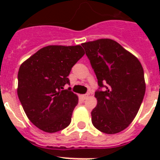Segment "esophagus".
<instances>
[{
  "label": "esophagus",
  "mask_w": 160,
  "mask_h": 160,
  "mask_svg": "<svg viewBox=\"0 0 160 160\" xmlns=\"http://www.w3.org/2000/svg\"><path fill=\"white\" fill-rule=\"evenodd\" d=\"M80 96H81V98H82L83 100H85V99L88 97V94H86V95H81Z\"/></svg>",
  "instance_id": "34e87169"
}]
</instances>
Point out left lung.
<instances>
[{"mask_svg":"<svg viewBox=\"0 0 160 160\" xmlns=\"http://www.w3.org/2000/svg\"><path fill=\"white\" fill-rule=\"evenodd\" d=\"M95 71L100 88L97 105L91 111L93 125L113 134L131 124L145 93L144 70L133 54L111 39L81 44Z\"/></svg>","mask_w":160,"mask_h":160,"instance_id":"left-lung-1","label":"left lung"}]
</instances>
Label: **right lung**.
<instances>
[{
  "label": "right lung",
  "instance_id": "obj_1",
  "mask_svg": "<svg viewBox=\"0 0 160 160\" xmlns=\"http://www.w3.org/2000/svg\"><path fill=\"white\" fill-rule=\"evenodd\" d=\"M81 46H48L20 66L17 95L26 116L46 133L62 130L70 124L78 96L69 90L68 75L83 55Z\"/></svg>",
  "mask_w": 160,
  "mask_h": 160
}]
</instances>
